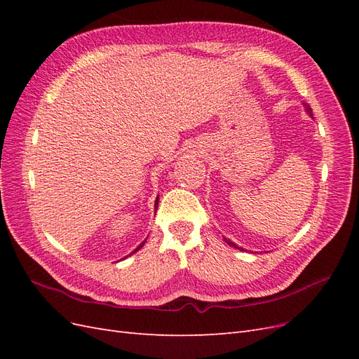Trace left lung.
Masks as SVG:
<instances>
[{
    "label": "left lung",
    "mask_w": 359,
    "mask_h": 359,
    "mask_svg": "<svg viewBox=\"0 0 359 359\" xmlns=\"http://www.w3.org/2000/svg\"><path fill=\"white\" fill-rule=\"evenodd\" d=\"M304 107H306V111H307V114L310 115V116H313V112H311V107L307 104V103H304ZM224 241H226V244H229L231 247H233V248H238V250H243V252H245L244 248H241V247H238L235 243H232L229 238H224Z\"/></svg>",
    "instance_id": "obj_1"
}]
</instances>
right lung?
<instances>
[{
	"mask_svg": "<svg viewBox=\"0 0 359 359\" xmlns=\"http://www.w3.org/2000/svg\"><path fill=\"white\" fill-rule=\"evenodd\" d=\"M157 205H158V198L156 199V211H157ZM145 243H147V241H144L142 244H139V245H137V247H136V248L133 250V252H132V253H130L128 256H132V255H135V253L137 252V250H140V248H142V247H144V244H145ZM128 256H126V257H128ZM126 257H123V259H126Z\"/></svg>",
	"mask_w": 359,
	"mask_h": 359,
	"instance_id": "right-lung-1",
	"label": "right lung"
}]
</instances>
